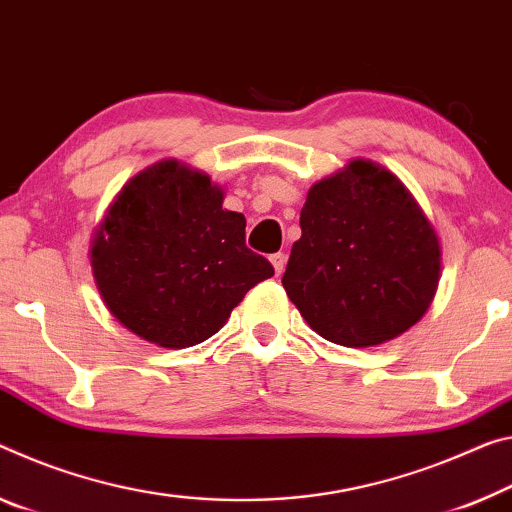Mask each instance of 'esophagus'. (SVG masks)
I'll return each instance as SVG.
<instances>
[{
  "label": "esophagus",
  "instance_id": "obj_1",
  "mask_svg": "<svg viewBox=\"0 0 512 512\" xmlns=\"http://www.w3.org/2000/svg\"><path fill=\"white\" fill-rule=\"evenodd\" d=\"M273 269H275V275H282V271H285V264H287V255L285 253H275L269 257Z\"/></svg>",
  "mask_w": 512,
  "mask_h": 512
}]
</instances>
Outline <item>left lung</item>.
I'll list each match as a JSON object with an SVG mask.
<instances>
[{"mask_svg": "<svg viewBox=\"0 0 512 512\" xmlns=\"http://www.w3.org/2000/svg\"><path fill=\"white\" fill-rule=\"evenodd\" d=\"M300 230L282 285L316 335L348 348L378 346L431 307L440 237L392 170L351 159L314 182Z\"/></svg>", "mask_w": 512, "mask_h": 512, "instance_id": "1", "label": "left lung"}]
</instances>
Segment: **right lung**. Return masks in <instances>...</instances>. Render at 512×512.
Listing matches in <instances>:
<instances>
[{
    "instance_id": "right-lung-1",
    "label": "right lung",
    "mask_w": 512,
    "mask_h": 512,
    "mask_svg": "<svg viewBox=\"0 0 512 512\" xmlns=\"http://www.w3.org/2000/svg\"><path fill=\"white\" fill-rule=\"evenodd\" d=\"M223 186L177 159L129 180L91 241L95 287L123 326L161 348L205 342L271 278L246 246V218L223 207Z\"/></svg>"
}]
</instances>
